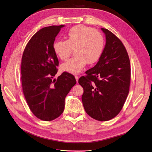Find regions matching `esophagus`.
<instances>
[{
	"instance_id": "34e87169",
	"label": "esophagus",
	"mask_w": 152,
	"mask_h": 152,
	"mask_svg": "<svg viewBox=\"0 0 152 152\" xmlns=\"http://www.w3.org/2000/svg\"><path fill=\"white\" fill-rule=\"evenodd\" d=\"M75 79H76V81L77 83L78 82V80H79V77H78L77 76H75Z\"/></svg>"
}]
</instances>
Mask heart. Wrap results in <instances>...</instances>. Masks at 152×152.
Masks as SVG:
<instances>
[{"mask_svg":"<svg viewBox=\"0 0 152 152\" xmlns=\"http://www.w3.org/2000/svg\"><path fill=\"white\" fill-rule=\"evenodd\" d=\"M104 46V37L100 32L84 25L72 27L66 34V41L58 40L53 44L55 54L61 60L69 57L75 49V57L61 65V69L72 74L81 72L88 63L93 64L99 59Z\"/></svg>","mask_w":152,"mask_h":152,"instance_id":"heart-1","label":"heart"}]
</instances>
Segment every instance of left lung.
<instances>
[{
  "mask_svg": "<svg viewBox=\"0 0 152 152\" xmlns=\"http://www.w3.org/2000/svg\"><path fill=\"white\" fill-rule=\"evenodd\" d=\"M106 44L97 64L78 82L84 93L86 113L98 121L115 118L124 104L130 84V63L126 50L114 34L102 28Z\"/></svg>",
  "mask_w": 152,
  "mask_h": 152,
  "instance_id": "obj_1",
  "label": "left lung"
}]
</instances>
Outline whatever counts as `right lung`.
I'll use <instances>...</instances> for the list:
<instances>
[{
  "instance_id": "1",
  "label": "right lung",
  "mask_w": 152,
  "mask_h": 152,
  "mask_svg": "<svg viewBox=\"0 0 152 152\" xmlns=\"http://www.w3.org/2000/svg\"><path fill=\"white\" fill-rule=\"evenodd\" d=\"M64 26H52L39 30L27 43L22 55L24 96L33 114L43 121L53 120L63 113L66 95L76 83L74 76L66 72L53 80L59 64L53 44Z\"/></svg>"
}]
</instances>
